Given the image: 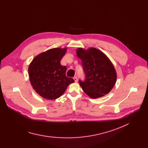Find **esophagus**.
I'll list each match as a JSON object with an SVG mask.
<instances>
[{
  "label": "esophagus",
  "instance_id": "obj_1",
  "mask_svg": "<svg viewBox=\"0 0 148 148\" xmlns=\"http://www.w3.org/2000/svg\"><path fill=\"white\" fill-rule=\"evenodd\" d=\"M73 79H74V81H75V82H77L78 81V78H77V77H74Z\"/></svg>",
  "mask_w": 148,
  "mask_h": 148
}]
</instances>
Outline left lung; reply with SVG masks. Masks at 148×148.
I'll list each match as a JSON object with an SVG mask.
<instances>
[{
    "label": "left lung",
    "instance_id": "obj_1",
    "mask_svg": "<svg viewBox=\"0 0 148 148\" xmlns=\"http://www.w3.org/2000/svg\"><path fill=\"white\" fill-rule=\"evenodd\" d=\"M77 56L82 61L85 81L79 80L82 90L91 98L108 94L116 81V73L108 57L99 50L91 47L77 49Z\"/></svg>",
    "mask_w": 148,
    "mask_h": 148
}]
</instances>
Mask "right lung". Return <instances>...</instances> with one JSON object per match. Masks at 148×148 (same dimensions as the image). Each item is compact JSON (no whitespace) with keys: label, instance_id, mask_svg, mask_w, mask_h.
I'll use <instances>...</instances> for the list:
<instances>
[{"label":"right lung","instance_id":"right-lung-1","mask_svg":"<svg viewBox=\"0 0 148 148\" xmlns=\"http://www.w3.org/2000/svg\"><path fill=\"white\" fill-rule=\"evenodd\" d=\"M67 48H54L36 56L29 67L31 85L35 91L47 99H56L61 97L74 80L66 75L67 67L60 61Z\"/></svg>","mask_w":148,"mask_h":148}]
</instances>
